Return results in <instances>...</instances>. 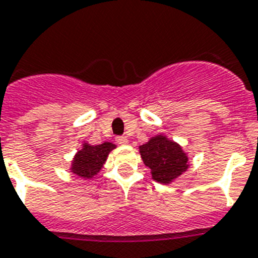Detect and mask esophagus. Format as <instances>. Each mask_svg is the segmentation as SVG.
I'll list each match as a JSON object with an SVG mask.
<instances>
[{
  "mask_svg": "<svg viewBox=\"0 0 258 258\" xmlns=\"http://www.w3.org/2000/svg\"><path fill=\"white\" fill-rule=\"evenodd\" d=\"M116 143L120 144V146H125V144L128 143V140H127L125 136H118V138H116Z\"/></svg>",
  "mask_w": 258,
  "mask_h": 258,
  "instance_id": "obj_1",
  "label": "esophagus"
}]
</instances>
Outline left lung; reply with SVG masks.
<instances>
[{
    "label": "left lung",
    "mask_w": 258,
    "mask_h": 258,
    "mask_svg": "<svg viewBox=\"0 0 258 258\" xmlns=\"http://www.w3.org/2000/svg\"><path fill=\"white\" fill-rule=\"evenodd\" d=\"M139 152L152 178L160 183H170L189 168V159L181 146L164 135L151 138L139 147Z\"/></svg>",
    "instance_id": "obj_1"
}]
</instances>
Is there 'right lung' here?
Here are the masks:
<instances>
[{"label":"right lung","instance_id":"add662e5","mask_svg":"<svg viewBox=\"0 0 258 258\" xmlns=\"http://www.w3.org/2000/svg\"><path fill=\"white\" fill-rule=\"evenodd\" d=\"M115 148V144L105 142L98 146H90L88 143L82 144V148L76 153L72 161L71 172L81 178H93L107 160V156Z\"/></svg>","mask_w":258,"mask_h":258}]
</instances>
